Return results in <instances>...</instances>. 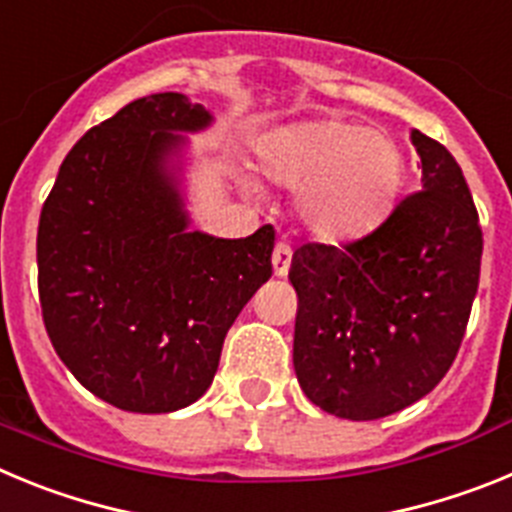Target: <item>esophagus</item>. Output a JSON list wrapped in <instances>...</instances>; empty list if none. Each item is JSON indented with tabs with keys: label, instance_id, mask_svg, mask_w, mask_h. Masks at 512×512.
Masks as SVG:
<instances>
[{
	"label": "esophagus",
	"instance_id": "34e87169",
	"mask_svg": "<svg viewBox=\"0 0 512 512\" xmlns=\"http://www.w3.org/2000/svg\"><path fill=\"white\" fill-rule=\"evenodd\" d=\"M271 266H274V274H277V277H287L289 266H292V248H289L287 243H277V246H274Z\"/></svg>",
	"mask_w": 512,
	"mask_h": 512
}]
</instances>
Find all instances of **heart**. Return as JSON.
Segmentation results:
<instances>
[{
	"instance_id": "obj_1",
	"label": "heart",
	"mask_w": 512,
	"mask_h": 512,
	"mask_svg": "<svg viewBox=\"0 0 512 512\" xmlns=\"http://www.w3.org/2000/svg\"><path fill=\"white\" fill-rule=\"evenodd\" d=\"M261 174L297 189V215L323 241L359 238L387 220L405 182V156L382 130L302 120L264 135Z\"/></svg>"
}]
</instances>
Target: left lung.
I'll use <instances>...</instances> for the list:
<instances>
[{"label": "left lung", "mask_w": 512, "mask_h": 512, "mask_svg": "<svg viewBox=\"0 0 512 512\" xmlns=\"http://www.w3.org/2000/svg\"><path fill=\"white\" fill-rule=\"evenodd\" d=\"M423 176L372 233L292 256L295 361L307 400L346 420L408 408L446 377L469 323L482 228L467 179L438 140L410 130Z\"/></svg>", "instance_id": "obj_1"}]
</instances>
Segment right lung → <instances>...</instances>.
I'll use <instances>...</instances> for the list:
<instances>
[{
	"mask_svg": "<svg viewBox=\"0 0 512 512\" xmlns=\"http://www.w3.org/2000/svg\"><path fill=\"white\" fill-rule=\"evenodd\" d=\"M210 112L166 92L125 104L63 158L38 225L43 323L69 372L128 413H171L212 384L223 341L271 277L274 228L187 233L166 158Z\"/></svg>",
	"mask_w": 512,
	"mask_h": 512,
	"instance_id": "1",
	"label": "right lung"
}]
</instances>
